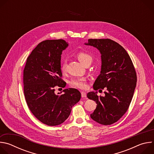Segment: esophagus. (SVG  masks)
I'll return each mask as SVG.
<instances>
[{
  "instance_id": "1",
  "label": "esophagus",
  "mask_w": 154,
  "mask_h": 154,
  "mask_svg": "<svg viewBox=\"0 0 154 154\" xmlns=\"http://www.w3.org/2000/svg\"><path fill=\"white\" fill-rule=\"evenodd\" d=\"M81 95H82V97H83V98H84V97H86V93H85V92L82 91V92L81 93Z\"/></svg>"
}]
</instances>
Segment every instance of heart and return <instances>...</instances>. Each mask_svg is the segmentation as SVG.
I'll list each match as a JSON object with an SVG mask.
<instances>
[{
  "mask_svg": "<svg viewBox=\"0 0 154 154\" xmlns=\"http://www.w3.org/2000/svg\"><path fill=\"white\" fill-rule=\"evenodd\" d=\"M77 57L78 60L83 65L89 62L91 63L93 60V58L91 55L83 52H79L77 54ZM66 66H67V61H66V59L64 58L61 64V69L62 71H65L66 69ZM71 84L72 86L78 88H80V89H84L86 87L85 80L84 79H78L73 80L71 81Z\"/></svg>",
  "mask_w": 154,
  "mask_h": 154,
  "instance_id": "1",
  "label": "heart"
}]
</instances>
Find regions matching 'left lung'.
Listing matches in <instances>:
<instances>
[{
    "label": "left lung",
    "mask_w": 154,
    "mask_h": 154,
    "mask_svg": "<svg viewBox=\"0 0 154 154\" xmlns=\"http://www.w3.org/2000/svg\"><path fill=\"white\" fill-rule=\"evenodd\" d=\"M85 45L96 48L101 54V71L93 88L105 90L104 96H98L97 91L87 94L97 103L90 116L100 124H112L125 114L132 99L137 80L135 68L124 48L110 39H89Z\"/></svg>",
    "instance_id": "left-lung-1"
}]
</instances>
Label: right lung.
<instances>
[{"label": "right lung", "instance_id": "right-lung-1", "mask_svg": "<svg viewBox=\"0 0 154 154\" xmlns=\"http://www.w3.org/2000/svg\"><path fill=\"white\" fill-rule=\"evenodd\" d=\"M63 39L46 40L40 42L27 58L23 73L24 93L33 115L49 126L62 124L71 112L72 107L81 98L75 88L55 93V87H65L61 77V57L68 46Z\"/></svg>", "mask_w": 154, "mask_h": 154}]
</instances>
